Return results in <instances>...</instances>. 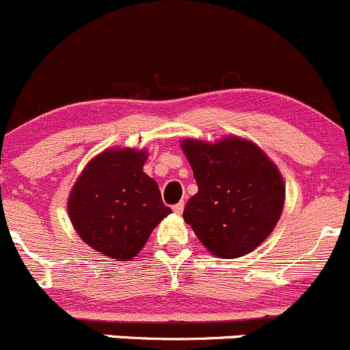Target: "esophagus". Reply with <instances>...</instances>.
Here are the masks:
<instances>
[{"instance_id":"1","label":"esophagus","mask_w":350,"mask_h":350,"mask_svg":"<svg viewBox=\"0 0 350 350\" xmlns=\"http://www.w3.org/2000/svg\"><path fill=\"white\" fill-rule=\"evenodd\" d=\"M183 208H185V204H183V202H178V204H175L174 206H172V210H174L175 213H182Z\"/></svg>"}]
</instances>
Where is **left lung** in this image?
<instances>
[{
    "mask_svg": "<svg viewBox=\"0 0 350 350\" xmlns=\"http://www.w3.org/2000/svg\"><path fill=\"white\" fill-rule=\"evenodd\" d=\"M198 191L183 219L212 254L242 257L272 234L285 187L280 172L257 145L237 137L217 144L183 140Z\"/></svg>",
    "mask_w": 350,
    "mask_h": 350,
    "instance_id": "1",
    "label": "left lung"
}]
</instances>
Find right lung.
Instances as JSON below:
<instances>
[{"label":"right lung","mask_w":350,"mask_h":350,"mask_svg":"<svg viewBox=\"0 0 350 350\" xmlns=\"http://www.w3.org/2000/svg\"><path fill=\"white\" fill-rule=\"evenodd\" d=\"M146 152L107 150L86 165L68 200L71 224L92 249L116 260L133 258L153 228L172 213L144 172Z\"/></svg>","instance_id":"right-lung-1"}]
</instances>
